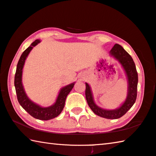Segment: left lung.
<instances>
[{
    "mask_svg": "<svg viewBox=\"0 0 156 156\" xmlns=\"http://www.w3.org/2000/svg\"><path fill=\"white\" fill-rule=\"evenodd\" d=\"M109 56L117 60L122 67L127 79V94L126 97L119 107L114 109H107L96 104L91 87L85 83V96L87 102L95 114L107 119H118L124 115L135 103L137 97L138 77L135 63L131 56L120 44H115L110 50Z\"/></svg>",
    "mask_w": 156,
    "mask_h": 156,
    "instance_id": "obj_1",
    "label": "left lung"
}]
</instances>
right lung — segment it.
<instances>
[{"label":"right lung","instance_id":"add662e5","mask_svg":"<svg viewBox=\"0 0 156 156\" xmlns=\"http://www.w3.org/2000/svg\"><path fill=\"white\" fill-rule=\"evenodd\" d=\"M41 42V40L37 39L30 46L26 49L20 57L16 67V71L14 78V86L16 92L17 98L18 102L23 109L28 113L33 116L36 119L41 120H49L58 116L62 112L63 108L65 107V100L67 98V95L72 91L75 82L67 85L63 87L58 94L56 100L55 102L51 106L43 107L40 105L32 101L26 94L24 86L23 84V71L24 67L25 60L27 59L29 54L32 50L34 47L36 46Z\"/></svg>","mask_w":156,"mask_h":156}]
</instances>
